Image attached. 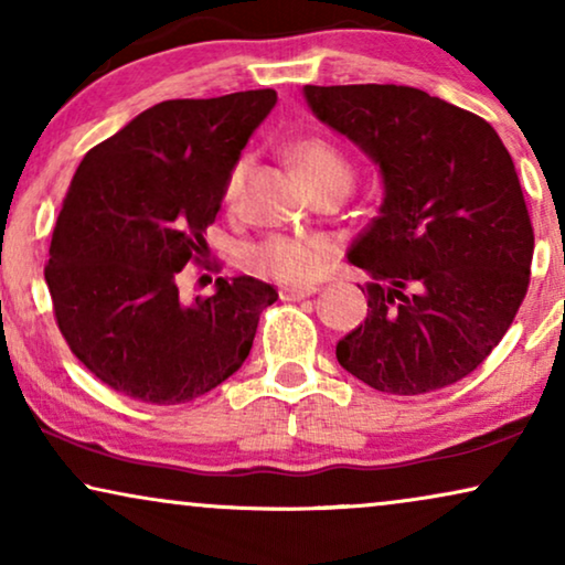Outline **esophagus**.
I'll return each instance as SVG.
<instances>
[{"instance_id": "esophagus-1", "label": "esophagus", "mask_w": 565, "mask_h": 565, "mask_svg": "<svg viewBox=\"0 0 565 565\" xmlns=\"http://www.w3.org/2000/svg\"><path fill=\"white\" fill-rule=\"evenodd\" d=\"M316 290H319L316 285H285V288H280V298L282 300H300V298L313 296Z\"/></svg>"}]
</instances>
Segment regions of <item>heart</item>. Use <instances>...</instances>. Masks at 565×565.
Segmentation results:
<instances>
[{"instance_id": "heart-1", "label": "heart", "mask_w": 565, "mask_h": 565, "mask_svg": "<svg viewBox=\"0 0 565 565\" xmlns=\"http://www.w3.org/2000/svg\"><path fill=\"white\" fill-rule=\"evenodd\" d=\"M292 159L311 190L323 182L352 184L350 161L323 138H300L292 146ZM249 169V157H238L231 164L226 182H223V203L228 207H238L242 203ZM331 254H334V246L323 236H269L265 242L249 246L244 252V262L257 275L273 277L285 285H298L319 277Z\"/></svg>"}]
</instances>
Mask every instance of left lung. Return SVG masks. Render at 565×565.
<instances>
[{
	"instance_id": "8db88e82",
	"label": "left lung",
	"mask_w": 565,
	"mask_h": 565,
	"mask_svg": "<svg viewBox=\"0 0 565 565\" xmlns=\"http://www.w3.org/2000/svg\"><path fill=\"white\" fill-rule=\"evenodd\" d=\"M303 95L385 188L347 254L373 280L339 365L396 396L458 383L501 342L530 285L535 234L507 146L483 118L414 87L306 84Z\"/></svg>"
}]
</instances>
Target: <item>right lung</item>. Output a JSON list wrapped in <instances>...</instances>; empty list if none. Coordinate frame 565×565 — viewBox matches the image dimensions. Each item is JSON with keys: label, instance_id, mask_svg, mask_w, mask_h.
<instances>
[{"label": "right lung", "instance_id": "add662e5", "mask_svg": "<svg viewBox=\"0 0 565 565\" xmlns=\"http://www.w3.org/2000/svg\"><path fill=\"white\" fill-rule=\"evenodd\" d=\"M275 103V89L167 99L76 169L45 282L68 350L122 396L184 404L249 358L273 285L218 277L211 298L182 303L177 277L205 257L228 169Z\"/></svg>", "mask_w": 565, "mask_h": 565}]
</instances>
